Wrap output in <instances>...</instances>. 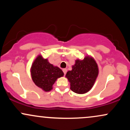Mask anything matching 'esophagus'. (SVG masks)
I'll use <instances>...</instances> for the list:
<instances>
[{
  "mask_svg": "<svg viewBox=\"0 0 130 130\" xmlns=\"http://www.w3.org/2000/svg\"><path fill=\"white\" fill-rule=\"evenodd\" d=\"M63 70V73H64V74H66V73H67V70L66 69V68H64V69H63L62 70Z\"/></svg>",
  "mask_w": 130,
  "mask_h": 130,
  "instance_id": "obj_1",
  "label": "esophagus"
}]
</instances>
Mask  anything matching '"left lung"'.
I'll return each mask as SVG.
<instances>
[{
	"label": "left lung",
	"mask_w": 130,
	"mask_h": 130,
	"mask_svg": "<svg viewBox=\"0 0 130 130\" xmlns=\"http://www.w3.org/2000/svg\"><path fill=\"white\" fill-rule=\"evenodd\" d=\"M98 74L97 63L92 57L86 56L83 60L77 59L72 70L67 73L70 83V89L78 94L87 93L93 87Z\"/></svg>",
	"instance_id": "1"
}]
</instances>
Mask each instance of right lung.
I'll use <instances>...</instances> for the list:
<instances>
[{"label":"right lung","instance_id":"right-lung-1","mask_svg":"<svg viewBox=\"0 0 130 130\" xmlns=\"http://www.w3.org/2000/svg\"><path fill=\"white\" fill-rule=\"evenodd\" d=\"M30 73L35 84L45 92L51 90L57 79L64 74L60 68L54 66L40 55L34 60Z\"/></svg>","mask_w":130,"mask_h":130}]
</instances>
